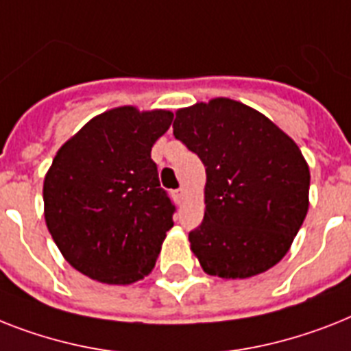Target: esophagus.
I'll use <instances>...</instances> for the list:
<instances>
[{
    "label": "esophagus",
    "mask_w": 351,
    "mask_h": 351,
    "mask_svg": "<svg viewBox=\"0 0 351 351\" xmlns=\"http://www.w3.org/2000/svg\"><path fill=\"white\" fill-rule=\"evenodd\" d=\"M173 196H175V200L178 202V204H180V202L184 200V196H185V191H184V189H178V191H175V193H173Z\"/></svg>",
    "instance_id": "34e87169"
}]
</instances>
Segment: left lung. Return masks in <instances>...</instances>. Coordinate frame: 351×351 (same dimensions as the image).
I'll list each match as a JSON object with an SVG mask.
<instances>
[{"label":"left lung","mask_w":351,"mask_h":351,"mask_svg":"<svg viewBox=\"0 0 351 351\" xmlns=\"http://www.w3.org/2000/svg\"><path fill=\"white\" fill-rule=\"evenodd\" d=\"M173 135L205 166V215L189 232L209 276L245 279L281 261L308 210L298 144L259 111L213 99L176 111Z\"/></svg>","instance_id":"obj_1"}]
</instances>
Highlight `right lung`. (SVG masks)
<instances>
[{"label": "right lung", "mask_w": 351, "mask_h": 351, "mask_svg": "<svg viewBox=\"0 0 351 351\" xmlns=\"http://www.w3.org/2000/svg\"><path fill=\"white\" fill-rule=\"evenodd\" d=\"M171 122L167 110L113 108L57 151L43 185L45 220L81 274L130 285L155 267L175 205L160 187L151 147Z\"/></svg>", "instance_id": "obj_1"}]
</instances>
